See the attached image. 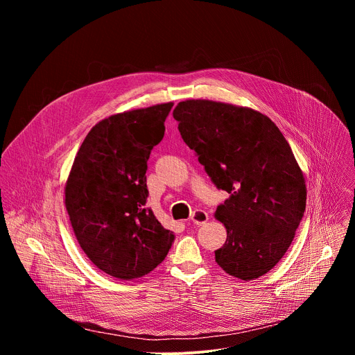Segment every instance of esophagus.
Returning a JSON list of instances; mask_svg holds the SVG:
<instances>
[{
    "label": "esophagus",
    "instance_id": "1",
    "mask_svg": "<svg viewBox=\"0 0 355 355\" xmlns=\"http://www.w3.org/2000/svg\"><path fill=\"white\" fill-rule=\"evenodd\" d=\"M208 219H209L208 214L205 211H202V209H196L191 215V222L195 223V225H204V223L208 222Z\"/></svg>",
    "mask_w": 355,
    "mask_h": 355
}]
</instances>
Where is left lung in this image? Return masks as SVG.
Wrapping results in <instances>:
<instances>
[{"label":"left lung","mask_w":355,"mask_h":355,"mask_svg":"<svg viewBox=\"0 0 355 355\" xmlns=\"http://www.w3.org/2000/svg\"><path fill=\"white\" fill-rule=\"evenodd\" d=\"M173 116L214 184L229 193L215 212L227 232L215 261L243 281L267 274L306 208L305 177L289 143L268 116L247 107L187 99Z\"/></svg>","instance_id":"obj_1"}]
</instances>
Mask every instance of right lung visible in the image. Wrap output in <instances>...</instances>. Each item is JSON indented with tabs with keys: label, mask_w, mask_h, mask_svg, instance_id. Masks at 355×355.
I'll list each match as a JSON object with an SVG mask.
<instances>
[{
	"label": "right lung",
	"mask_w": 355,
	"mask_h": 355,
	"mask_svg": "<svg viewBox=\"0 0 355 355\" xmlns=\"http://www.w3.org/2000/svg\"><path fill=\"white\" fill-rule=\"evenodd\" d=\"M173 103L99 121L81 143L64 187V205L85 256L105 274L140 278L166 259L174 241L146 209V171L163 140Z\"/></svg>",
	"instance_id": "1"
}]
</instances>
